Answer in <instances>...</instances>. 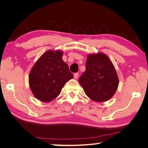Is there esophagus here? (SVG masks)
<instances>
[{
  "label": "esophagus",
  "instance_id": "34e87169",
  "mask_svg": "<svg viewBox=\"0 0 148 148\" xmlns=\"http://www.w3.org/2000/svg\"><path fill=\"white\" fill-rule=\"evenodd\" d=\"M79 77V73H74V78L75 79H77Z\"/></svg>",
  "mask_w": 148,
  "mask_h": 148
}]
</instances>
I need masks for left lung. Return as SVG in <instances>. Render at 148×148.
I'll use <instances>...</instances> for the list:
<instances>
[{"mask_svg":"<svg viewBox=\"0 0 148 148\" xmlns=\"http://www.w3.org/2000/svg\"><path fill=\"white\" fill-rule=\"evenodd\" d=\"M79 82L87 96L98 102L110 100L119 86L114 65L108 56L101 52L88 56L86 71Z\"/></svg>","mask_w":148,"mask_h":148,"instance_id":"obj_1","label":"left lung"}]
</instances>
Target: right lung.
Returning <instances> with one entry per match:
<instances>
[{
  "label": "right lung",
  "instance_id": "1",
  "mask_svg": "<svg viewBox=\"0 0 148 148\" xmlns=\"http://www.w3.org/2000/svg\"><path fill=\"white\" fill-rule=\"evenodd\" d=\"M62 52L49 50L42 54L30 71L29 84L34 96L48 102L55 99L66 82L73 78L62 59Z\"/></svg>",
  "mask_w": 148,
  "mask_h": 148
}]
</instances>
